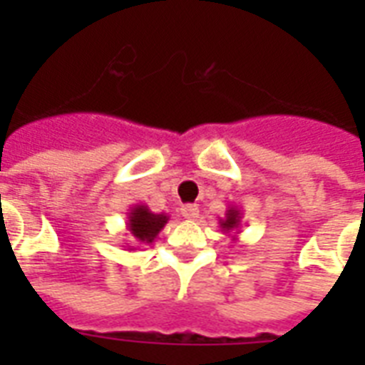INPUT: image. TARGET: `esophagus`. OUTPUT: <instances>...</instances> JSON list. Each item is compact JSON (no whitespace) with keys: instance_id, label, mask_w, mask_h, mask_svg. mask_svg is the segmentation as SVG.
I'll return each instance as SVG.
<instances>
[{"instance_id":"obj_1","label":"esophagus","mask_w":365,"mask_h":365,"mask_svg":"<svg viewBox=\"0 0 365 365\" xmlns=\"http://www.w3.org/2000/svg\"><path fill=\"white\" fill-rule=\"evenodd\" d=\"M180 210H182V216L185 220H197L199 217V206L197 205H183Z\"/></svg>"}]
</instances>
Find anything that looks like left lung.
<instances>
[{"mask_svg": "<svg viewBox=\"0 0 365 365\" xmlns=\"http://www.w3.org/2000/svg\"><path fill=\"white\" fill-rule=\"evenodd\" d=\"M240 220H242V214L237 206H229V210L225 212V217H220V229H222L223 233L231 237V239H237V235H239V227H240ZM233 230H237V233L231 235Z\"/></svg>", "mask_w": 365, "mask_h": 365, "instance_id": "8db88e82", "label": "left lung"}]
</instances>
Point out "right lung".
<instances>
[{
	"label": "right lung",
	"mask_w": 365,
	"mask_h": 365,
	"mask_svg": "<svg viewBox=\"0 0 365 365\" xmlns=\"http://www.w3.org/2000/svg\"><path fill=\"white\" fill-rule=\"evenodd\" d=\"M170 217L166 216L165 212L155 214L145 205H134L130 210L126 212V229L130 233L132 244L126 246L128 250L140 248L142 244H151L157 235L163 231Z\"/></svg>",
	"instance_id": "1"
}]
</instances>
